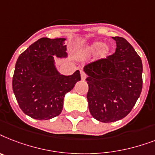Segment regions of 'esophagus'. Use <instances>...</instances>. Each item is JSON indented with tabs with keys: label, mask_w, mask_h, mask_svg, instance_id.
<instances>
[{
	"label": "esophagus",
	"mask_w": 155,
	"mask_h": 155,
	"mask_svg": "<svg viewBox=\"0 0 155 155\" xmlns=\"http://www.w3.org/2000/svg\"><path fill=\"white\" fill-rule=\"evenodd\" d=\"M81 80H85L86 78V74L83 71H81Z\"/></svg>",
	"instance_id": "esophagus-1"
}]
</instances>
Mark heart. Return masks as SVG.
<instances>
[{
    "mask_svg": "<svg viewBox=\"0 0 155 155\" xmlns=\"http://www.w3.org/2000/svg\"><path fill=\"white\" fill-rule=\"evenodd\" d=\"M113 49L110 45H103V42L101 41H95L90 44L85 48L84 52L87 55H95L98 53L99 59L104 60L108 58L112 54Z\"/></svg>",
    "mask_w": 155,
    "mask_h": 155,
    "instance_id": "obj_1",
    "label": "heart"
}]
</instances>
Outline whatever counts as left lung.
<instances>
[{"label": "left lung", "mask_w": 155, "mask_h": 155, "mask_svg": "<svg viewBox=\"0 0 155 155\" xmlns=\"http://www.w3.org/2000/svg\"><path fill=\"white\" fill-rule=\"evenodd\" d=\"M115 53L84 67L89 90V110L95 119L112 122L130 114L142 89V63L125 38L112 37Z\"/></svg>", "instance_id": "8db88e82"}]
</instances>
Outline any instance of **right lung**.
I'll return each instance as SVG.
<instances>
[{
	"label": "right lung",
	"mask_w": 155,
	"mask_h": 155,
	"mask_svg": "<svg viewBox=\"0 0 155 155\" xmlns=\"http://www.w3.org/2000/svg\"><path fill=\"white\" fill-rule=\"evenodd\" d=\"M65 38H42L32 44L17 59L13 90L21 110L38 120L59 115L65 94L81 80L79 70L70 76L61 74L54 56L66 58Z\"/></svg>",
	"instance_id": "right-lung-1"
}]
</instances>
